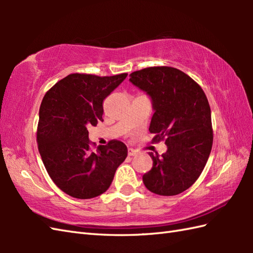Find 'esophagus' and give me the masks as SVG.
<instances>
[{"mask_svg":"<svg viewBox=\"0 0 253 253\" xmlns=\"http://www.w3.org/2000/svg\"><path fill=\"white\" fill-rule=\"evenodd\" d=\"M136 154H138L137 150L131 149V148L128 149V155H129V157H133V155H136Z\"/></svg>","mask_w":253,"mask_h":253,"instance_id":"34e87169","label":"esophagus"}]
</instances>
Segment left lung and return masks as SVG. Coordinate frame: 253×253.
Here are the masks:
<instances>
[{"mask_svg":"<svg viewBox=\"0 0 253 253\" xmlns=\"http://www.w3.org/2000/svg\"><path fill=\"white\" fill-rule=\"evenodd\" d=\"M146 92L154 114L149 130L154 140L165 138L162 155L149 153L153 166L142 176L148 189L175 196L195 184L206 166L213 143L211 109L200 85L177 68L148 67L129 75Z\"/></svg>","mask_w":253,"mask_h":253,"instance_id":"1","label":"left lung"}]
</instances>
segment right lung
<instances>
[{
  "label": "right lung",
  "instance_id": "right-lung-1",
  "mask_svg": "<svg viewBox=\"0 0 253 253\" xmlns=\"http://www.w3.org/2000/svg\"><path fill=\"white\" fill-rule=\"evenodd\" d=\"M126 77L127 74H71L42 100L38 149L51 179L68 196L91 199L102 195L127 157V147L118 140L92 150L88 132L90 125L103 121V101Z\"/></svg>",
  "mask_w": 253,
  "mask_h": 253
}]
</instances>
